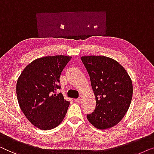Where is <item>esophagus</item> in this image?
I'll use <instances>...</instances> for the list:
<instances>
[{"instance_id": "1", "label": "esophagus", "mask_w": 154, "mask_h": 154, "mask_svg": "<svg viewBox=\"0 0 154 154\" xmlns=\"http://www.w3.org/2000/svg\"><path fill=\"white\" fill-rule=\"evenodd\" d=\"M82 96H80V97H79V98H76L75 100V102H77V103H79V102H80L82 100Z\"/></svg>"}]
</instances>
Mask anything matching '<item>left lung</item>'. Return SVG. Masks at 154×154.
Masks as SVG:
<instances>
[{"label": "left lung", "instance_id": "left-lung-1", "mask_svg": "<svg viewBox=\"0 0 154 154\" xmlns=\"http://www.w3.org/2000/svg\"><path fill=\"white\" fill-rule=\"evenodd\" d=\"M96 96V105L87 114L97 128L106 129L117 124L125 116L133 96V84L126 70L115 60L103 56H82Z\"/></svg>", "mask_w": 154, "mask_h": 154}]
</instances>
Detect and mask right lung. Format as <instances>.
I'll use <instances>...</instances> for the list:
<instances>
[{
    "instance_id": "obj_1",
    "label": "right lung",
    "mask_w": 154,
    "mask_h": 154,
    "mask_svg": "<svg viewBox=\"0 0 154 154\" xmlns=\"http://www.w3.org/2000/svg\"><path fill=\"white\" fill-rule=\"evenodd\" d=\"M72 57L45 56L26 67L17 83L19 105L32 124L42 130H51L62 122L70 102L64 99L60 76Z\"/></svg>"
}]
</instances>
